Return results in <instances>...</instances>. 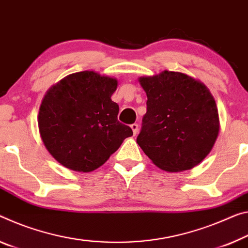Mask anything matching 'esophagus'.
Instances as JSON below:
<instances>
[{"label": "esophagus", "mask_w": 248, "mask_h": 248, "mask_svg": "<svg viewBox=\"0 0 248 248\" xmlns=\"http://www.w3.org/2000/svg\"><path fill=\"white\" fill-rule=\"evenodd\" d=\"M131 129H132V132H133V135H137V133H138V130H139V125L137 124H132L131 125Z\"/></svg>", "instance_id": "1"}]
</instances>
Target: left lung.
Segmentation results:
<instances>
[{
	"mask_svg": "<svg viewBox=\"0 0 248 248\" xmlns=\"http://www.w3.org/2000/svg\"><path fill=\"white\" fill-rule=\"evenodd\" d=\"M147 113L137 142L167 172L193 169L205 159L219 132L218 110L210 89L180 72L139 77Z\"/></svg>",
	"mask_w": 248,
	"mask_h": 248,
	"instance_id": "8db88e82",
	"label": "left lung"
}]
</instances>
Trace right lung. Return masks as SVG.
Returning <instances> with one entry per match:
<instances>
[{"label":"right lung","mask_w":248,"mask_h":248,"mask_svg":"<svg viewBox=\"0 0 248 248\" xmlns=\"http://www.w3.org/2000/svg\"><path fill=\"white\" fill-rule=\"evenodd\" d=\"M118 80L93 70L74 73L53 85L38 111V130L47 151L69 170L92 172L133 133L118 121L111 100Z\"/></svg>","instance_id":"right-lung-1"}]
</instances>
